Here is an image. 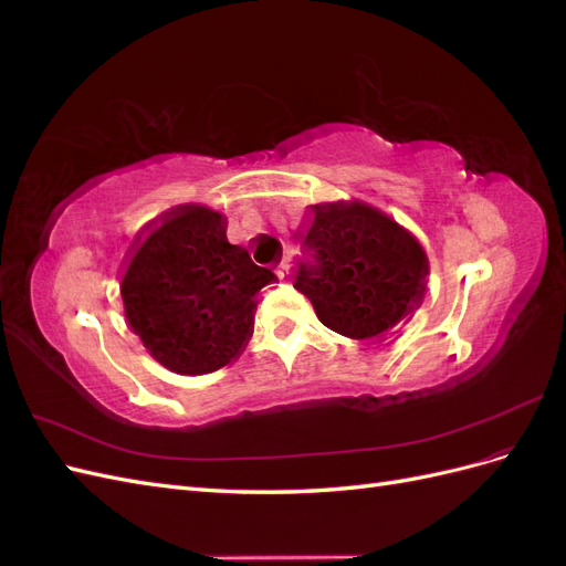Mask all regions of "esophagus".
Returning a JSON list of instances; mask_svg holds the SVG:
<instances>
[{"instance_id": "34e87169", "label": "esophagus", "mask_w": 566, "mask_h": 566, "mask_svg": "<svg viewBox=\"0 0 566 566\" xmlns=\"http://www.w3.org/2000/svg\"><path fill=\"white\" fill-rule=\"evenodd\" d=\"M276 276H279V279H287V276H290V264H287L285 260L279 264V269H276Z\"/></svg>"}]
</instances>
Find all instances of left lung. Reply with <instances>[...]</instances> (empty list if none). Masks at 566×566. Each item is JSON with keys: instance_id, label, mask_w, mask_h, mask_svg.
I'll return each mask as SVG.
<instances>
[{"instance_id": "obj_1", "label": "left lung", "mask_w": 566, "mask_h": 566, "mask_svg": "<svg viewBox=\"0 0 566 566\" xmlns=\"http://www.w3.org/2000/svg\"><path fill=\"white\" fill-rule=\"evenodd\" d=\"M302 248L295 287L339 335L380 339L422 302L430 273L422 245L366 202L314 205Z\"/></svg>"}]
</instances>
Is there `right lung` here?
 <instances>
[{"label": "right lung", "mask_w": 566, "mask_h": 566, "mask_svg": "<svg viewBox=\"0 0 566 566\" xmlns=\"http://www.w3.org/2000/svg\"><path fill=\"white\" fill-rule=\"evenodd\" d=\"M276 276L227 241V221L202 205H179L134 245L119 295L150 356L179 375L231 364L252 335L256 295Z\"/></svg>", "instance_id": "right-lung-1"}]
</instances>
